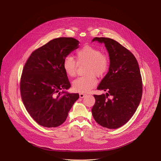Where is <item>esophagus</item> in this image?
Listing matches in <instances>:
<instances>
[{
  "label": "esophagus",
  "mask_w": 161,
  "mask_h": 161,
  "mask_svg": "<svg viewBox=\"0 0 161 161\" xmlns=\"http://www.w3.org/2000/svg\"><path fill=\"white\" fill-rule=\"evenodd\" d=\"M86 95L83 94V93H80V98H83L84 97H85Z\"/></svg>",
  "instance_id": "obj_1"
}]
</instances>
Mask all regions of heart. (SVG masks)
<instances>
[{
    "label": "heart",
    "instance_id": "heart-1",
    "mask_svg": "<svg viewBox=\"0 0 161 161\" xmlns=\"http://www.w3.org/2000/svg\"><path fill=\"white\" fill-rule=\"evenodd\" d=\"M76 58L78 64L86 63L84 70L85 75L78 78L73 82V89L81 93L89 92L97 83L96 75L102 77L108 72L109 66V57L101 53L98 48L86 45L76 52ZM62 67L67 76H76L77 64L72 57H66L63 61Z\"/></svg>",
    "mask_w": 161,
    "mask_h": 161
}]
</instances>
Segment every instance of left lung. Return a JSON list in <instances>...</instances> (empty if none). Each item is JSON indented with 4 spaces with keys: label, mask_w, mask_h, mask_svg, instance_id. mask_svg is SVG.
I'll list each match as a JSON object with an SVG mask.
<instances>
[{
    "label": "left lung",
    "mask_w": 161,
    "mask_h": 161,
    "mask_svg": "<svg viewBox=\"0 0 161 161\" xmlns=\"http://www.w3.org/2000/svg\"><path fill=\"white\" fill-rule=\"evenodd\" d=\"M94 41L104 44L109 67L97 86L106 93L94 95L92 113L102 127L117 129L130 119L140 103L143 85L139 65L133 54L117 41L107 37H95Z\"/></svg>",
    "instance_id": "1"
}]
</instances>
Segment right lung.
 <instances>
[{"instance_id":"add662e5","label":"right lung","mask_w":161,"mask_h":161,"mask_svg":"<svg viewBox=\"0 0 161 161\" xmlns=\"http://www.w3.org/2000/svg\"><path fill=\"white\" fill-rule=\"evenodd\" d=\"M79 43L73 37L52 39L33 52L25 63L20 81L21 99L41 126L62 125L79 98L78 94L65 91L71 84L62 67L64 58L79 48Z\"/></svg>"}]
</instances>
